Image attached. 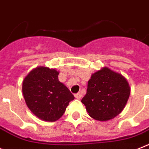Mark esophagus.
I'll return each mask as SVG.
<instances>
[{
	"mask_svg": "<svg viewBox=\"0 0 149 149\" xmlns=\"http://www.w3.org/2000/svg\"><path fill=\"white\" fill-rule=\"evenodd\" d=\"M74 97H75V98H77V99H80V98L81 97V93H77V94H74Z\"/></svg>",
	"mask_w": 149,
	"mask_h": 149,
	"instance_id": "obj_1",
	"label": "esophagus"
}]
</instances>
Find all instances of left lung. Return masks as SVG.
Returning a JSON list of instances; mask_svg holds the SVG:
<instances>
[{"mask_svg":"<svg viewBox=\"0 0 149 149\" xmlns=\"http://www.w3.org/2000/svg\"><path fill=\"white\" fill-rule=\"evenodd\" d=\"M130 94V88L126 78L104 68L91 75L87 94L81 102L90 116L99 121H107L121 113Z\"/></svg>","mask_w":149,"mask_h":149,"instance_id":"left-lung-1","label":"left lung"}]
</instances>
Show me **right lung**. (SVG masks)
I'll list each match as a JSON object with an SVG mask.
<instances>
[{"mask_svg": "<svg viewBox=\"0 0 149 149\" xmlns=\"http://www.w3.org/2000/svg\"><path fill=\"white\" fill-rule=\"evenodd\" d=\"M58 72L39 67L29 72L23 82L26 104L33 114L44 121L55 122L74 99L68 88L58 79Z\"/></svg>", "mask_w": 149, "mask_h": 149, "instance_id": "1", "label": "right lung"}]
</instances>
